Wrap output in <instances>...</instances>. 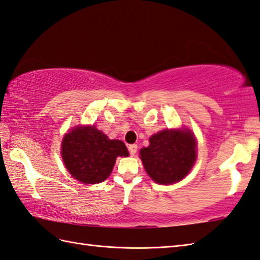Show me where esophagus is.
Masks as SVG:
<instances>
[{"label":"esophagus","instance_id":"1","mask_svg":"<svg viewBox=\"0 0 260 260\" xmlns=\"http://www.w3.org/2000/svg\"><path fill=\"white\" fill-rule=\"evenodd\" d=\"M128 152H129V154L131 155H135L136 154V152H137V145L136 144H131V145H128Z\"/></svg>","mask_w":260,"mask_h":260}]
</instances>
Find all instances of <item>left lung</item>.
<instances>
[{"instance_id":"obj_1","label":"left lung","mask_w":260,"mask_h":260,"mask_svg":"<svg viewBox=\"0 0 260 260\" xmlns=\"http://www.w3.org/2000/svg\"><path fill=\"white\" fill-rule=\"evenodd\" d=\"M147 174L159 184H171L189 173L197 157V142L190 131L165 129L154 134L150 145L142 148Z\"/></svg>"}]
</instances>
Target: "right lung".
Returning <instances> with one entry per match:
<instances>
[{
  "label": "right lung",
  "instance_id": "add662e5",
  "mask_svg": "<svg viewBox=\"0 0 260 260\" xmlns=\"http://www.w3.org/2000/svg\"><path fill=\"white\" fill-rule=\"evenodd\" d=\"M61 155L66 168L75 179L96 184L112 173L117 156H128L121 141L108 140L95 126L76 127L62 140Z\"/></svg>",
  "mask_w": 260,
  "mask_h": 260
}]
</instances>
